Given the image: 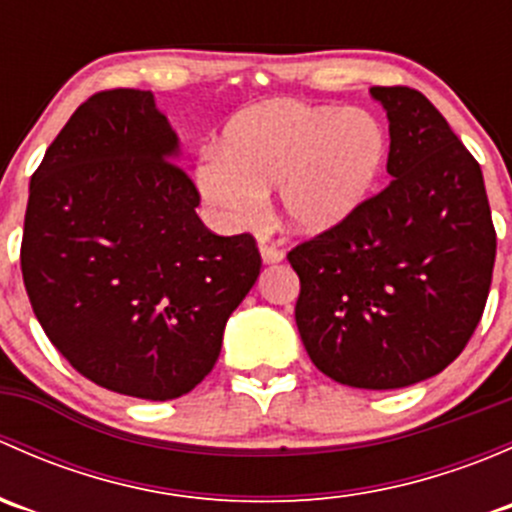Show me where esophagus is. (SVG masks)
Masks as SVG:
<instances>
[{"mask_svg":"<svg viewBox=\"0 0 512 512\" xmlns=\"http://www.w3.org/2000/svg\"><path fill=\"white\" fill-rule=\"evenodd\" d=\"M260 252H262V262H265V265H275V262H280L282 257H285V252H282L280 247L267 245V242H262Z\"/></svg>","mask_w":512,"mask_h":512,"instance_id":"esophagus-1","label":"esophagus"}]
</instances>
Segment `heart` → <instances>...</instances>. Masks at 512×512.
<instances>
[{
  "mask_svg": "<svg viewBox=\"0 0 512 512\" xmlns=\"http://www.w3.org/2000/svg\"><path fill=\"white\" fill-rule=\"evenodd\" d=\"M389 153L379 118L364 108L270 101L237 113L198 185L230 225H247L280 188L285 223L304 235L342 225L369 198Z\"/></svg>",
  "mask_w": 512,
  "mask_h": 512,
  "instance_id": "obj_1",
  "label": "heart"
}]
</instances>
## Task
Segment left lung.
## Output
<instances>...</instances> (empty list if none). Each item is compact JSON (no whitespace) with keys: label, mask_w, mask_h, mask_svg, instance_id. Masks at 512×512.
Here are the masks:
<instances>
[{"label":"left lung","mask_w":512,"mask_h":512,"mask_svg":"<svg viewBox=\"0 0 512 512\" xmlns=\"http://www.w3.org/2000/svg\"><path fill=\"white\" fill-rule=\"evenodd\" d=\"M389 116L391 183L287 255L299 337L322 374L356 389L436 376L483 317L495 227L478 160L421 91L371 86Z\"/></svg>","instance_id":"left-lung-1"}]
</instances>
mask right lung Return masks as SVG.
Returning a JSON list of instances; mask_svg holds the SVG:
<instances>
[{"mask_svg": "<svg viewBox=\"0 0 512 512\" xmlns=\"http://www.w3.org/2000/svg\"><path fill=\"white\" fill-rule=\"evenodd\" d=\"M178 138L151 91L81 103L29 185L22 275L49 342L116 394L168 401L213 371L225 322L260 275L250 232L198 218Z\"/></svg>", "mask_w": 512, "mask_h": 512, "instance_id": "add662e5", "label": "right lung"}]
</instances>
